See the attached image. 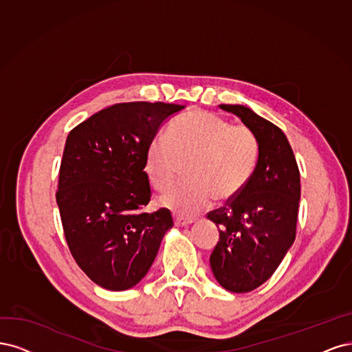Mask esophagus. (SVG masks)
Returning a JSON list of instances; mask_svg holds the SVG:
<instances>
[{
    "mask_svg": "<svg viewBox=\"0 0 352 352\" xmlns=\"http://www.w3.org/2000/svg\"><path fill=\"white\" fill-rule=\"evenodd\" d=\"M192 222V218H184V217H178V214H174V223L177 226H186Z\"/></svg>",
    "mask_w": 352,
    "mask_h": 352,
    "instance_id": "esophagus-1",
    "label": "esophagus"
}]
</instances>
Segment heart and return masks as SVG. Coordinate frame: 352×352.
Listing matches in <instances>:
<instances>
[{
  "mask_svg": "<svg viewBox=\"0 0 352 352\" xmlns=\"http://www.w3.org/2000/svg\"><path fill=\"white\" fill-rule=\"evenodd\" d=\"M260 156L256 134L213 112L191 111L171 121L165 138L156 135L146 147L144 171L151 186L164 191L186 165L187 177L161 197V205L191 217L212 200H228L241 192L254 175Z\"/></svg>",
  "mask_w": 352,
  "mask_h": 352,
  "instance_id": "b5f03b06",
  "label": "heart"
}]
</instances>
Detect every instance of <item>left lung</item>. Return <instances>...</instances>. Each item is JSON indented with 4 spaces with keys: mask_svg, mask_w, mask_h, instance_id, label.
<instances>
[{
    "mask_svg": "<svg viewBox=\"0 0 352 352\" xmlns=\"http://www.w3.org/2000/svg\"><path fill=\"white\" fill-rule=\"evenodd\" d=\"M219 107L256 134L260 156L247 187L208 213L219 228L210 267L225 289L250 292L274 275L296 240L300 171L287 135L275 124L243 105Z\"/></svg>",
    "mask_w": 352,
    "mask_h": 352,
    "instance_id": "1",
    "label": "left lung"
}]
</instances>
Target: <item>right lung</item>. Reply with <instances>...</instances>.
Segmentation results:
<instances>
[{
  "mask_svg": "<svg viewBox=\"0 0 352 352\" xmlns=\"http://www.w3.org/2000/svg\"><path fill=\"white\" fill-rule=\"evenodd\" d=\"M183 108L116 104L78 124L65 140L56 205L76 263L102 288L139 283L173 228L168 209L142 212L152 196L144 153L162 122Z\"/></svg>",
  "mask_w": 352,
  "mask_h": 352,
  "instance_id": "1",
  "label": "right lung"
}]
</instances>
